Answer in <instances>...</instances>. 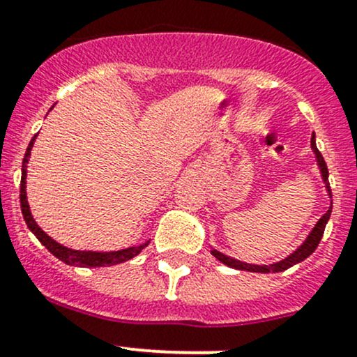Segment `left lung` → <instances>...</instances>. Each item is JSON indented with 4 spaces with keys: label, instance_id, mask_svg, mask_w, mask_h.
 I'll return each instance as SVG.
<instances>
[{
    "label": "left lung",
    "instance_id": "8db88e82",
    "mask_svg": "<svg viewBox=\"0 0 357 357\" xmlns=\"http://www.w3.org/2000/svg\"><path fill=\"white\" fill-rule=\"evenodd\" d=\"M312 148H313V151H315V155H317L318 167H320L321 177H324L325 185H327L328 195H331V197H332L331 183H328V168H327V165H325L324 156H321V153L318 151V148H317V144H315V134H313V136H312ZM331 213H332V204H331V208H328L327 213H325L324 216H321L320 220H318V223L315 225V228L312 229V233H310V235H308V238L305 240V243H303L296 252H293V254H291L289 257H286L284 260H281V262L271 264V266H252V264H245V262H240V260L231 259V257H226V255H223V254H221V252H218V250H211V254L216 257V259L220 260V262H223L225 266L233 267V269H238V271H250V272H281V271H286V269H289V267H293L294 264H298V262H301V260H305L306 257H310V255L313 254V252L317 250L318 243H320L321 236H324L325 226H327V221H328V218H331Z\"/></svg>",
    "mask_w": 357,
    "mask_h": 357
}]
</instances>
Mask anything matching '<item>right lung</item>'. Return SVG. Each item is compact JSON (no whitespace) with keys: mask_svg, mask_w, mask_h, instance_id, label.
Masks as SVG:
<instances>
[{"mask_svg":"<svg viewBox=\"0 0 357 357\" xmlns=\"http://www.w3.org/2000/svg\"><path fill=\"white\" fill-rule=\"evenodd\" d=\"M37 134L32 137L30 141L29 148H26V153L24 156V163H22V180H20V208H22V214H24V220L26 226H29L30 231L37 236V240L51 252L52 255L57 257L59 260H63L64 264L68 266H76V267H103V266H116V264L126 262V260L132 259L143 250L146 245H149V241L146 243L139 245V247H131L126 248V250H119V252H82V250H71V248L63 247L57 241H54L51 236L45 235L44 231L39 228V225L33 221L32 213H30L29 202H26V192H25V183H26V163H29L30 158V151H32L33 141H36Z\"/></svg>","mask_w":357,"mask_h":357,"instance_id":"1","label":"right lung"}]
</instances>
